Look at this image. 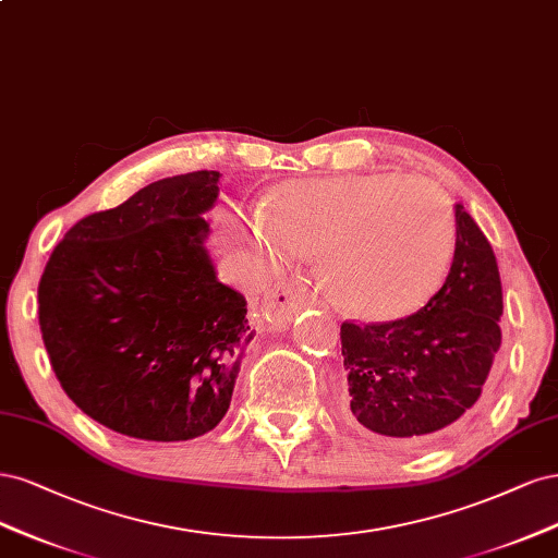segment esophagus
<instances>
[{"instance_id": "esophagus-1", "label": "esophagus", "mask_w": 558, "mask_h": 558, "mask_svg": "<svg viewBox=\"0 0 558 558\" xmlns=\"http://www.w3.org/2000/svg\"><path fill=\"white\" fill-rule=\"evenodd\" d=\"M311 303H313V296L308 290V280L290 278V280L278 282L274 290L266 294L264 313L274 327H287L292 322V317Z\"/></svg>"}]
</instances>
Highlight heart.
<instances>
[{
  "label": "heart",
  "instance_id": "heart-1",
  "mask_svg": "<svg viewBox=\"0 0 558 558\" xmlns=\"http://www.w3.org/2000/svg\"><path fill=\"white\" fill-rule=\"evenodd\" d=\"M276 259L319 255L322 284L350 315L401 319L436 296L457 247L447 194L426 178L354 173L284 183L250 220Z\"/></svg>",
  "mask_w": 558,
  "mask_h": 558
}]
</instances>
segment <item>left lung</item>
<instances>
[{
  "mask_svg": "<svg viewBox=\"0 0 558 558\" xmlns=\"http://www.w3.org/2000/svg\"><path fill=\"white\" fill-rule=\"evenodd\" d=\"M445 284L393 322L340 325L348 420L380 438L422 440L471 415L500 350L502 290L494 250L457 204Z\"/></svg>",
  "mask_w": 558,
  "mask_h": 558,
  "instance_id": "obj_1",
  "label": "left lung"
}]
</instances>
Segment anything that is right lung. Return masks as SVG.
Listing matches in <instances>:
<instances>
[{
  "instance_id": "obj_1",
  "label": "right lung",
  "mask_w": 558,
  "mask_h": 558,
  "mask_svg": "<svg viewBox=\"0 0 558 558\" xmlns=\"http://www.w3.org/2000/svg\"><path fill=\"white\" fill-rule=\"evenodd\" d=\"M220 173L194 171L87 215L52 250L39 327L66 397L122 436L173 442L227 415L255 329L208 257Z\"/></svg>"
}]
</instances>
